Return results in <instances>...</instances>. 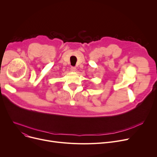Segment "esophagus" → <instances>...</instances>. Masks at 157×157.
I'll return each instance as SVG.
<instances>
[{
    "label": "esophagus",
    "instance_id": "1",
    "mask_svg": "<svg viewBox=\"0 0 157 157\" xmlns=\"http://www.w3.org/2000/svg\"><path fill=\"white\" fill-rule=\"evenodd\" d=\"M71 71L72 72H75L76 71V68L74 67H71Z\"/></svg>",
    "mask_w": 157,
    "mask_h": 157
}]
</instances>
